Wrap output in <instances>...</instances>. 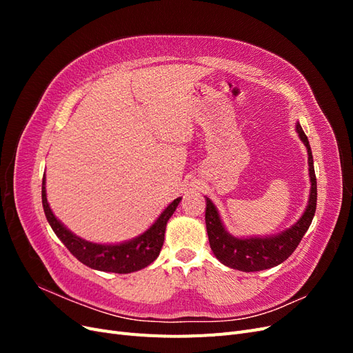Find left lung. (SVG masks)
Masks as SVG:
<instances>
[{
	"instance_id": "obj_1",
	"label": "left lung",
	"mask_w": 353,
	"mask_h": 353,
	"mask_svg": "<svg viewBox=\"0 0 353 353\" xmlns=\"http://www.w3.org/2000/svg\"><path fill=\"white\" fill-rule=\"evenodd\" d=\"M296 132L305 144L307 150L309 178H311V191L303 215L294 222L290 228H287L274 236L265 237H234L223 227L219 212L212 200L206 197V230L210 243V249L216 259L243 272L263 271L284 262L301 243L305 232L314 219L316 209V178L314 170V159L311 145L305 135L301 123H296Z\"/></svg>"
}]
</instances>
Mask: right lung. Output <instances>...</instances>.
<instances>
[{
    "instance_id": "1",
    "label": "right lung",
    "mask_w": 353,
    "mask_h": 353,
    "mask_svg": "<svg viewBox=\"0 0 353 353\" xmlns=\"http://www.w3.org/2000/svg\"><path fill=\"white\" fill-rule=\"evenodd\" d=\"M181 197L175 199L170 205L160 213L153 225L144 231L140 236L116 244H100L83 240L68 230L52 213L47 201L46 190V175L42 178V206L47 221L51 225L56 236L66 245L69 252L83 265L92 270L116 274H130L140 271L150 265L160 253L163 241L165 231L169 218L174 215L176 206L179 205Z\"/></svg>"
}]
</instances>
